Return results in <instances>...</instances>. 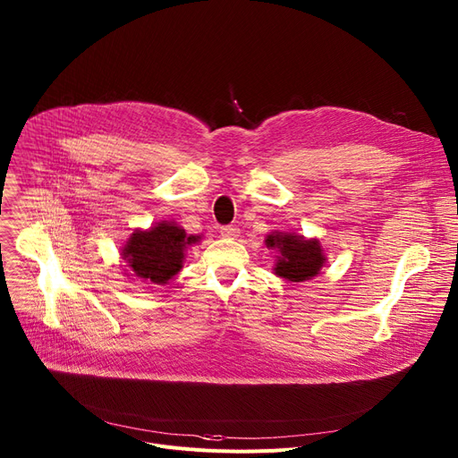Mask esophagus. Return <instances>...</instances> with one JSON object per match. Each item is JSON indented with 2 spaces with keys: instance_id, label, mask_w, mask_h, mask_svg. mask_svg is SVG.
Here are the masks:
<instances>
[{
  "instance_id": "34e87169",
  "label": "esophagus",
  "mask_w": 458,
  "mask_h": 458,
  "mask_svg": "<svg viewBox=\"0 0 458 458\" xmlns=\"http://www.w3.org/2000/svg\"><path fill=\"white\" fill-rule=\"evenodd\" d=\"M221 235L226 237V239H235L239 235V228L233 226V225H228V226H223L221 228Z\"/></svg>"
}]
</instances>
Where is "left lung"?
I'll return each mask as SVG.
<instances>
[{
  "instance_id": "obj_1",
  "label": "left lung",
  "mask_w": 458,
  "mask_h": 458,
  "mask_svg": "<svg viewBox=\"0 0 458 458\" xmlns=\"http://www.w3.org/2000/svg\"><path fill=\"white\" fill-rule=\"evenodd\" d=\"M266 245L276 249L275 275L290 282H304L319 275L325 254L318 239H306L299 233L273 232L267 235Z\"/></svg>"
}]
</instances>
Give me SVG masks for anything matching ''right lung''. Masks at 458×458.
<instances>
[{
	"mask_svg": "<svg viewBox=\"0 0 458 458\" xmlns=\"http://www.w3.org/2000/svg\"><path fill=\"white\" fill-rule=\"evenodd\" d=\"M199 239L173 221H161L148 230H135L123 247V259L137 280L163 285L182 271L185 250Z\"/></svg>",
	"mask_w": 458,
	"mask_h": 458,
	"instance_id": "1",
	"label": "right lung"
}]
</instances>
